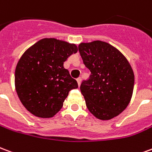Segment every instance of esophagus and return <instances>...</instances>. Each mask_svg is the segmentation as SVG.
<instances>
[{"label": "esophagus", "mask_w": 152, "mask_h": 152, "mask_svg": "<svg viewBox=\"0 0 152 152\" xmlns=\"http://www.w3.org/2000/svg\"><path fill=\"white\" fill-rule=\"evenodd\" d=\"M77 84H78V86H80L81 83H82V78H81V77H77Z\"/></svg>", "instance_id": "obj_1"}]
</instances>
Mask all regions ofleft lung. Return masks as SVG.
I'll return each mask as SVG.
<instances>
[{
  "label": "left lung",
  "mask_w": 152,
  "mask_h": 152,
  "mask_svg": "<svg viewBox=\"0 0 152 152\" xmlns=\"http://www.w3.org/2000/svg\"><path fill=\"white\" fill-rule=\"evenodd\" d=\"M78 51L90 71L80 91L87 108L100 120H110L122 113L132 97L134 75L125 56L106 42L82 43Z\"/></svg>",
  "instance_id": "1"
}]
</instances>
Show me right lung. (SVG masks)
<instances>
[{
  "instance_id": "right-lung-1",
  "label": "right lung",
  "mask_w": 152,
  "mask_h": 152,
  "mask_svg": "<svg viewBox=\"0 0 152 152\" xmlns=\"http://www.w3.org/2000/svg\"><path fill=\"white\" fill-rule=\"evenodd\" d=\"M77 52L75 44L43 39L28 48L15 69V88L23 106L36 117H53L69 91L77 88L63 64Z\"/></svg>"
}]
</instances>
